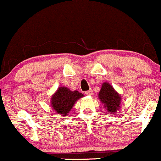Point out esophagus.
<instances>
[{
    "label": "esophagus",
    "mask_w": 161,
    "mask_h": 161,
    "mask_svg": "<svg viewBox=\"0 0 161 161\" xmlns=\"http://www.w3.org/2000/svg\"><path fill=\"white\" fill-rule=\"evenodd\" d=\"M86 95H93V91H92V89H89L88 90V91L86 92Z\"/></svg>",
    "instance_id": "esophagus-1"
}]
</instances>
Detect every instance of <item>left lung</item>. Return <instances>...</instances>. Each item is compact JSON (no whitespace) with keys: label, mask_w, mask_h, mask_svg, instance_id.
Masks as SVG:
<instances>
[{"label":"left lung","mask_w":161,"mask_h":161,"mask_svg":"<svg viewBox=\"0 0 161 161\" xmlns=\"http://www.w3.org/2000/svg\"><path fill=\"white\" fill-rule=\"evenodd\" d=\"M98 96L109 114H114L119 109L121 102L120 95L116 92L109 83L105 82L102 85Z\"/></svg>","instance_id":"1"}]
</instances>
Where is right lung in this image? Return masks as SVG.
Wrapping results in <instances>:
<instances>
[{
	"label": "right lung",
	"mask_w": 161,
	"mask_h": 161,
	"mask_svg": "<svg viewBox=\"0 0 161 161\" xmlns=\"http://www.w3.org/2000/svg\"><path fill=\"white\" fill-rule=\"evenodd\" d=\"M82 96L78 91L72 92L66 87H60L51 97V105L59 114L67 115L75 101Z\"/></svg>",
	"instance_id": "add662e5"
}]
</instances>
